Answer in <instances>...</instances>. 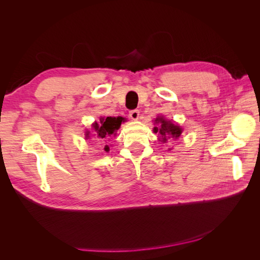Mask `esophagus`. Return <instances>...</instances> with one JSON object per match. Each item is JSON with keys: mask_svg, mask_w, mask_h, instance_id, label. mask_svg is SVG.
<instances>
[{"mask_svg": "<svg viewBox=\"0 0 260 260\" xmlns=\"http://www.w3.org/2000/svg\"><path fill=\"white\" fill-rule=\"evenodd\" d=\"M129 116H130L131 119L138 120L139 119V116H140V111H139V109H133V111L129 112Z\"/></svg>", "mask_w": 260, "mask_h": 260, "instance_id": "34e87169", "label": "esophagus"}]
</instances>
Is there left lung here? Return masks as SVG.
Segmentation results:
<instances>
[{
  "mask_svg": "<svg viewBox=\"0 0 260 260\" xmlns=\"http://www.w3.org/2000/svg\"><path fill=\"white\" fill-rule=\"evenodd\" d=\"M155 123L158 125L154 127L153 130L155 133H158L160 136V142L166 143L169 138L178 139L181 133H182V129H181L179 125L174 124L171 121H167L166 119H164L162 117H157L155 119Z\"/></svg>",
  "mask_w": 260,
  "mask_h": 260,
  "instance_id": "obj_1",
  "label": "left lung"
}]
</instances>
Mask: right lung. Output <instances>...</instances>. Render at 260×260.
I'll use <instances>...</instances> for the list:
<instances>
[{
    "instance_id": "right-lung-1",
    "label": "right lung",
    "mask_w": 260,
    "mask_h": 260,
    "mask_svg": "<svg viewBox=\"0 0 260 260\" xmlns=\"http://www.w3.org/2000/svg\"><path fill=\"white\" fill-rule=\"evenodd\" d=\"M123 118L121 117H106V118H101V122L93 123V129H94V136L99 141H104L105 139L112 138L113 136H116V131L119 129L121 121ZM89 133L86 132V138H89ZM105 151H108L109 147L108 145H105L104 147Z\"/></svg>"
}]
</instances>
